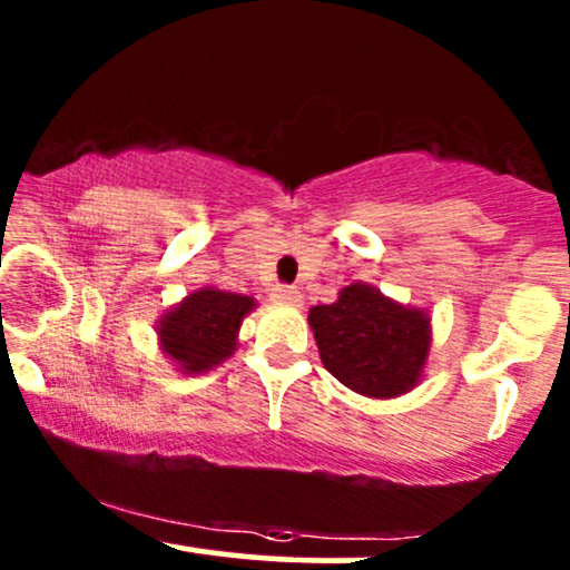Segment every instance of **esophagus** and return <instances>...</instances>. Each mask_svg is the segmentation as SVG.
Masks as SVG:
<instances>
[{"instance_id":"1","label":"esophagus","mask_w":570,"mask_h":570,"mask_svg":"<svg viewBox=\"0 0 570 570\" xmlns=\"http://www.w3.org/2000/svg\"><path fill=\"white\" fill-rule=\"evenodd\" d=\"M271 299H273V303H284V305H299V303H303V294H299L297 286L276 284L271 289Z\"/></svg>"}]
</instances>
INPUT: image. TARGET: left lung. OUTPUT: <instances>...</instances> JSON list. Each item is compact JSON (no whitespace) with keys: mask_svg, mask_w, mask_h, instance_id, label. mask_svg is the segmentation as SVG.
<instances>
[{"mask_svg":"<svg viewBox=\"0 0 570 570\" xmlns=\"http://www.w3.org/2000/svg\"><path fill=\"white\" fill-rule=\"evenodd\" d=\"M324 367L356 394L389 399L410 391L429 356V316L396 305L367 284H351L337 303L307 316Z\"/></svg>","mask_w":570,"mask_h":570,"instance_id":"left-lung-1","label":"left lung"}]
</instances>
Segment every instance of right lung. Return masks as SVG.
Instances as JSON below:
<instances>
[{"label": "right lung", "instance_id": "add662e5", "mask_svg": "<svg viewBox=\"0 0 570 570\" xmlns=\"http://www.w3.org/2000/svg\"><path fill=\"white\" fill-rule=\"evenodd\" d=\"M254 307L252 297L233 292H193L181 305L163 316L158 335L163 351L185 372H206L235 351V337L244 316Z\"/></svg>", "mask_w": 570, "mask_h": 570}]
</instances>
